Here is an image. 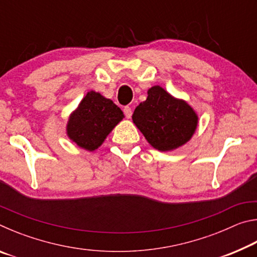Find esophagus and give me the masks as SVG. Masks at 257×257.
<instances>
[{"label":"esophagus","mask_w":257,"mask_h":257,"mask_svg":"<svg viewBox=\"0 0 257 257\" xmlns=\"http://www.w3.org/2000/svg\"><path fill=\"white\" fill-rule=\"evenodd\" d=\"M123 112H124L125 118H127V119H130V118H132V115H133V110H132V107H130V106H125V107L123 108Z\"/></svg>","instance_id":"esophagus-1"}]
</instances>
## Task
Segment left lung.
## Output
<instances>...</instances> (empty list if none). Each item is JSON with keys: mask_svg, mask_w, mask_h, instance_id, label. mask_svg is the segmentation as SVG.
Returning <instances> with one entry per match:
<instances>
[{"mask_svg": "<svg viewBox=\"0 0 257 257\" xmlns=\"http://www.w3.org/2000/svg\"><path fill=\"white\" fill-rule=\"evenodd\" d=\"M133 122L152 147L171 152L184 146L194 136L198 115L185 99L172 96L155 85L147 90L146 101L135 108Z\"/></svg>", "mask_w": 257, "mask_h": 257, "instance_id": "8db88e82", "label": "left lung"}]
</instances>
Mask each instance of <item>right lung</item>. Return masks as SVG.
I'll use <instances>...</instances> for the list:
<instances>
[{"label":"right lung","instance_id":"right-lung-1","mask_svg":"<svg viewBox=\"0 0 257 257\" xmlns=\"http://www.w3.org/2000/svg\"><path fill=\"white\" fill-rule=\"evenodd\" d=\"M123 118V112L110 98L90 90L69 115L66 134L78 147L93 152Z\"/></svg>","mask_w":257,"mask_h":257}]
</instances>
